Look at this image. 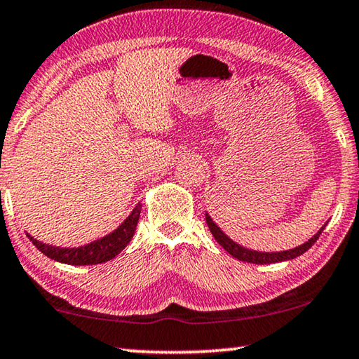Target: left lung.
<instances>
[{
    "instance_id": "8db88e82",
    "label": "left lung",
    "mask_w": 359,
    "mask_h": 359,
    "mask_svg": "<svg viewBox=\"0 0 359 359\" xmlns=\"http://www.w3.org/2000/svg\"><path fill=\"white\" fill-rule=\"evenodd\" d=\"M206 224H208V227H210L212 237L216 238V242L221 245V247L226 250L227 253H231L233 258H237L240 261H247V263H253V264H271V263H280V261L295 259L297 256L303 255L304 251H308L314 243H316V240L319 238V235L323 233L324 227H325L324 226L316 235H314V237H311L306 243L299 245V247H297V248L287 250V251H277V253H261V251L243 248L242 245L235 243L233 240L229 238L227 235L217 227V224L210 217V214H206Z\"/></svg>"
}]
</instances>
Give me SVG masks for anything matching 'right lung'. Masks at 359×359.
<instances>
[{"label": "right lung", "instance_id": "obj_1", "mask_svg": "<svg viewBox=\"0 0 359 359\" xmlns=\"http://www.w3.org/2000/svg\"><path fill=\"white\" fill-rule=\"evenodd\" d=\"M142 205L133 208L124 222L116 229L114 232H111L106 237L95 240V242L83 245L79 248H61V247H53V245L41 243L34 237H30V242L39 248L43 255H46L48 258L57 261V263L64 264H72V266H88V264H101L106 263L112 258H116L122 250L127 247V243L130 242L133 233H135L137 222L140 219Z\"/></svg>", "mask_w": 359, "mask_h": 359}]
</instances>
